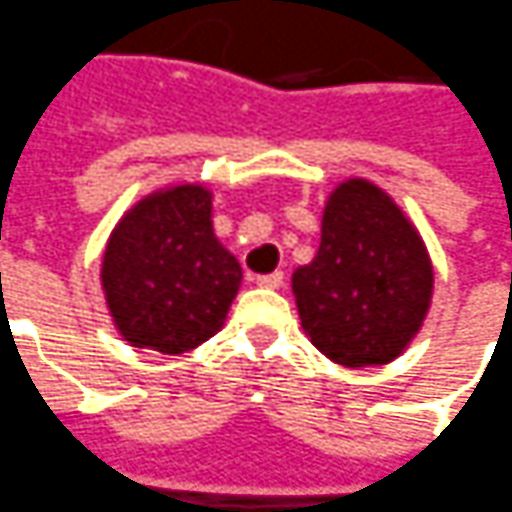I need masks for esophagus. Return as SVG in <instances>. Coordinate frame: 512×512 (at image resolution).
<instances>
[{
  "label": "esophagus",
  "instance_id": "esophagus-1",
  "mask_svg": "<svg viewBox=\"0 0 512 512\" xmlns=\"http://www.w3.org/2000/svg\"><path fill=\"white\" fill-rule=\"evenodd\" d=\"M259 287H267V290H279L281 284H284V273H270V276H259L256 279Z\"/></svg>",
  "mask_w": 512,
  "mask_h": 512
}]
</instances>
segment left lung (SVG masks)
Segmentation results:
<instances>
[{
	"mask_svg": "<svg viewBox=\"0 0 512 512\" xmlns=\"http://www.w3.org/2000/svg\"><path fill=\"white\" fill-rule=\"evenodd\" d=\"M304 335L346 369L386 366L420 335L434 264L423 233L389 191L346 177L329 191L321 245L293 273Z\"/></svg>",
	"mask_w": 512,
	"mask_h": 512,
	"instance_id": "obj_1",
	"label": "left lung"
}]
</instances>
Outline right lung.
I'll return each instance as SVG.
<instances>
[{"mask_svg":"<svg viewBox=\"0 0 512 512\" xmlns=\"http://www.w3.org/2000/svg\"><path fill=\"white\" fill-rule=\"evenodd\" d=\"M214 191L168 183L123 211L101 256V293L135 349L183 355L225 327L242 267L214 233Z\"/></svg>","mask_w":512,"mask_h":512,"instance_id":"right-lung-1","label":"right lung"}]
</instances>
